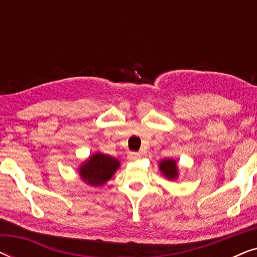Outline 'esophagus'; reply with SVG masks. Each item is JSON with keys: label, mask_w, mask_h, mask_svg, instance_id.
I'll list each match as a JSON object with an SVG mask.
<instances>
[{"label": "esophagus", "mask_w": 257, "mask_h": 257, "mask_svg": "<svg viewBox=\"0 0 257 257\" xmlns=\"http://www.w3.org/2000/svg\"><path fill=\"white\" fill-rule=\"evenodd\" d=\"M140 154L137 153V152H130L128 153V159L130 160H139L140 159Z\"/></svg>", "instance_id": "obj_1"}]
</instances>
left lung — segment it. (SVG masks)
<instances>
[{"label": "left lung", "instance_id": "obj_1", "mask_svg": "<svg viewBox=\"0 0 257 257\" xmlns=\"http://www.w3.org/2000/svg\"><path fill=\"white\" fill-rule=\"evenodd\" d=\"M160 171L163 172V174L165 177L170 179H175L178 175V168H177V164H175L174 160L172 159H166L163 160L160 163Z\"/></svg>", "mask_w": 257, "mask_h": 257}]
</instances>
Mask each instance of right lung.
<instances>
[{
  "instance_id": "add662e5",
  "label": "right lung",
  "mask_w": 257,
  "mask_h": 257,
  "mask_svg": "<svg viewBox=\"0 0 257 257\" xmlns=\"http://www.w3.org/2000/svg\"><path fill=\"white\" fill-rule=\"evenodd\" d=\"M119 167V161L113 157L106 156L103 153H97L90 157V159L83 164L80 167V177L89 185H104L117 168Z\"/></svg>"
}]
</instances>
